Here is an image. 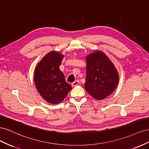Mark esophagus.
Returning a JSON list of instances; mask_svg holds the SVG:
<instances>
[{
    "label": "esophagus",
    "mask_w": 149,
    "mask_h": 149,
    "mask_svg": "<svg viewBox=\"0 0 149 149\" xmlns=\"http://www.w3.org/2000/svg\"><path fill=\"white\" fill-rule=\"evenodd\" d=\"M79 83H80V82H79V80H75V82H72V86H73V87H75V86H78V85L79 84Z\"/></svg>",
    "instance_id": "esophagus-1"
}]
</instances>
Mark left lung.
Segmentation results:
<instances>
[{
  "mask_svg": "<svg viewBox=\"0 0 149 149\" xmlns=\"http://www.w3.org/2000/svg\"><path fill=\"white\" fill-rule=\"evenodd\" d=\"M86 91L95 99L101 100L109 95L116 88L118 74L113 63L102 52L87 56Z\"/></svg>",
  "mask_w": 149,
  "mask_h": 149,
  "instance_id": "obj_1",
  "label": "left lung"
}]
</instances>
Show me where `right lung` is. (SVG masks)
Masks as SVG:
<instances>
[{"label": "right lung", "mask_w": 149, "mask_h": 149, "mask_svg": "<svg viewBox=\"0 0 149 149\" xmlns=\"http://www.w3.org/2000/svg\"><path fill=\"white\" fill-rule=\"evenodd\" d=\"M62 58V55L52 51L42 59L35 70L34 80L37 91L50 104L60 103L72 89L59 69Z\"/></svg>", "instance_id": "right-lung-1"}]
</instances>
